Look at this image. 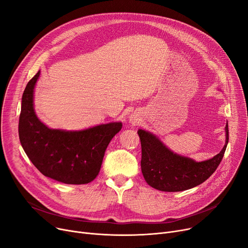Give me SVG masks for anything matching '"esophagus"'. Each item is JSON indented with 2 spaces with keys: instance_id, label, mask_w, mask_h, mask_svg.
Returning a JSON list of instances; mask_svg holds the SVG:
<instances>
[{
  "instance_id": "esophagus-1",
  "label": "esophagus",
  "mask_w": 248,
  "mask_h": 248,
  "mask_svg": "<svg viewBox=\"0 0 248 248\" xmlns=\"http://www.w3.org/2000/svg\"><path fill=\"white\" fill-rule=\"evenodd\" d=\"M129 122H131L133 124H139V120L137 119V116H134V115L129 116Z\"/></svg>"
}]
</instances>
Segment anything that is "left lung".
Masks as SVG:
<instances>
[{
    "label": "left lung",
    "mask_w": 248,
    "mask_h": 248,
    "mask_svg": "<svg viewBox=\"0 0 248 248\" xmlns=\"http://www.w3.org/2000/svg\"><path fill=\"white\" fill-rule=\"evenodd\" d=\"M225 133V145L220 153L209 160L196 162L174 153L157 136L140 128L142 176L151 187L164 192L185 191L202 184L223 159L229 139L228 123Z\"/></svg>",
    "instance_id": "1"
}]
</instances>
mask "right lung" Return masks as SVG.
<instances>
[{"mask_svg":"<svg viewBox=\"0 0 248 248\" xmlns=\"http://www.w3.org/2000/svg\"><path fill=\"white\" fill-rule=\"evenodd\" d=\"M39 76L40 71L28 82L22 96L21 145L44 176L64 184H87L98 175L104 153L123 124H102L81 131L48 127L38 119L34 109V89Z\"/></svg>","mask_w":248,"mask_h":248,"instance_id":"obj_1","label":"right lung"}]
</instances>
